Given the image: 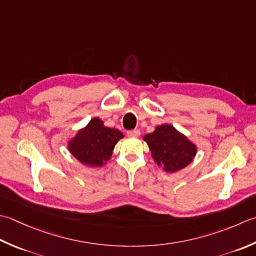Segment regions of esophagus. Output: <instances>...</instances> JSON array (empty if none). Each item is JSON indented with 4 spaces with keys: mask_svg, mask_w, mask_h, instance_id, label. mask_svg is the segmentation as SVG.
Instances as JSON below:
<instances>
[{
    "mask_svg": "<svg viewBox=\"0 0 256 256\" xmlns=\"http://www.w3.org/2000/svg\"><path fill=\"white\" fill-rule=\"evenodd\" d=\"M128 136L130 138H138L140 134H141V132H140V130L135 128V130H132V131H128Z\"/></svg>",
    "mask_w": 256,
    "mask_h": 256,
    "instance_id": "34e87169",
    "label": "esophagus"
}]
</instances>
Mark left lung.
<instances>
[{
    "label": "left lung",
    "mask_w": 256,
    "mask_h": 256,
    "mask_svg": "<svg viewBox=\"0 0 256 256\" xmlns=\"http://www.w3.org/2000/svg\"><path fill=\"white\" fill-rule=\"evenodd\" d=\"M151 156L165 172L175 173L191 164L198 146L171 124H162L154 132L144 135Z\"/></svg>",
    "instance_id": "left-lung-1"
}]
</instances>
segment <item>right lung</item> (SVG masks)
<instances>
[{
  "label": "right lung",
  "mask_w": 256,
  "mask_h": 256,
  "mask_svg": "<svg viewBox=\"0 0 256 256\" xmlns=\"http://www.w3.org/2000/svg\"><path fill=\"white\" fill-rule=\"evenodd\" d=\"M123 138V133L118 128L104 126L102 120L93 118L86 126L80 128L68 140V150L85 166L98 168L111 160L115 145Z\"/></svg>",
  "instance_id": "obj_1"
}]
</instances>
